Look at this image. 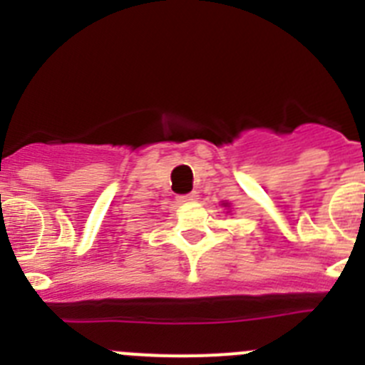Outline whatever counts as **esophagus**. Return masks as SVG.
Returning <instances> with one entry per match:
<instances>
[{"mask_svg":"<svg viewBox=\"0 0 365 365\" xmlns=\"http://www.w3.org/2000/svg\"><path fill=\"white\" fill-rule=\"evenodd\" d=\"M199 195H197V192H190V193H185V195H179V197H177V201L179 202H188V201H195V199H197Z\"/></svg>","mask_w":365,"mask_h":365,"instance_id":"esophagus-1","label":"esophagus"}]
</instances>
